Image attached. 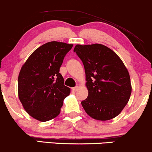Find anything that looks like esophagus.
Returning <instances> with one entry per match:
<instances>
[{
	"mask_svg": "<svg viewBox=\"0 0 152 152\" xmlns=\"http://www.w3.org/2000/svg\"><path fill=\"white\" fill-rule=\"evenodd\" d=\"M78 89V86H76V87H74V88H72L73 91H77Z\"/></svg>",
	"mask_w": 152,
	"mask_h": 152,
	"instance_id": "1",
	"label": "esophagus"
}]
</instances>
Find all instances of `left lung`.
<instances>
[{
    "mask_svg": "<svg viewBox=\"0 0 152 152\" xmlns=\"http://www.w3.org/2000/svg\"><path fill=\"white\" fill-rule=\"evenodd\" d=\"M74 51L83 62L88 97L81 105L86 114L99 121L117 116L132 94L130 76L114 50L99 43L79 45Z\"/></svg>",
    "mask_w": 152,
    "mask_h": 152,
    "instance_id": "obj_1",
    "label": "left lung"
}]
</instances>
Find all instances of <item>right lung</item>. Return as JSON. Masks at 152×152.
I'll return each mask as SVG.
<instances>
[{"label":"right lung","instance_id":"add662e5","mask_svg":"<svg viewBox=\"0 0 152 152\" xmlns=\"http://www.w3.org/2000/svg\"><path fill=\"white\" fill-rule=\"evenodd\" d=\"M73 44L50 41L36 49L20 69L18 79V98L24 109L40 121L60 114L64 99L71 89L64 85L60 67Z\"/></svg>","mask_w":152,"mask_h":152}]
</instances>
